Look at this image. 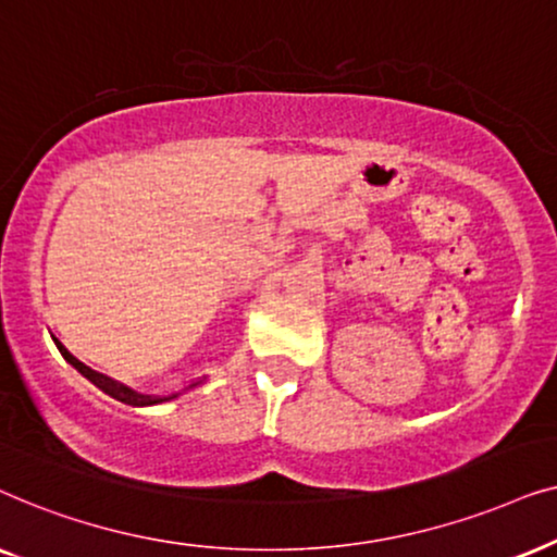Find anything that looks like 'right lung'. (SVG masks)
Returning a JSON list of instances; mask_svg holds the SVG:
<instances>
[{
	"label": "right lung",
	"mask_w": 557,
	"mask_h": 557,
	"mask_svg": "<svg viewBox=\"0 0 557 557\" xmlns=\"http://www.w3.org/2000/svg\"><path fill=\"white\" fill-rule=\"evenodd\" d=\"M88 372H91V369H88ZM101 376V374H99ZM103 380H107V376H103ZM99 387L107 392V395H111V397H116L119 403H127V405H147V403H158V399H150V397H145V395H135V392L132 389H127V387H122V384H116L114 382H99Z\"/></svg>",
	"instance_id": "1"
}]
</instances>
